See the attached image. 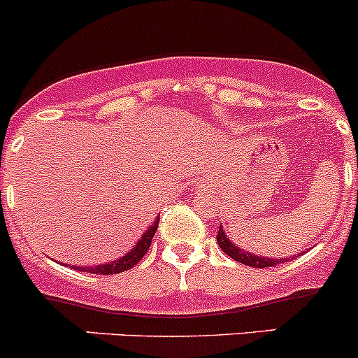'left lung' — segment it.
<instances>
[{"label":"left lung","mask_w":358,"mask_h":358,"mask_svg":"<svg viewBox=\"0 0 358 358\" xmlns=\"http://www.w3.org/2000/svg\"><path fill=\"white\" fill-rule=\"evenodd\" d=\"M217 243L220 245V248L224 250L225 255H229L231 259L238 260V262L245 264V266L273 267V266H278V264H283L289 260V259H273V257H259V255H253V253L245 252V250L238 248V246H236L231 239H227V236H225V232L222 231V227L218 229Z\"/></svg>","instance_id":"8db88e82"}]
</instances>
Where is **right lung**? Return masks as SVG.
I'll return each instance as SVG.
<instances>
[{
  "mask_svg": "<svg viewBox=\"0 0 358 358\" xmlns=\"http://www.w3.org/2000/svg\"><path fill=\"white\" fill-rule=\"evenodd\" d=\"M159 227V220L154 222V225H152L150 229H147V232H145L143 236H141L140 241L134 245V248L131 250L129 253H126L124 257H120V259L113 260V262H108V264H99V266H83V267H76V271H85V273H94V275H117V273H122V271H127V269H131V267L136 266L138 262H140L141 259H143L145 253L148 252V248H150V243L152 239H154V234L155 231H157Z\"/></svg>",
  "mask_w": 358,
  "mask_h": 358,
  "instance_id": "1",
  "label": "right lung"
}]
</instances>
